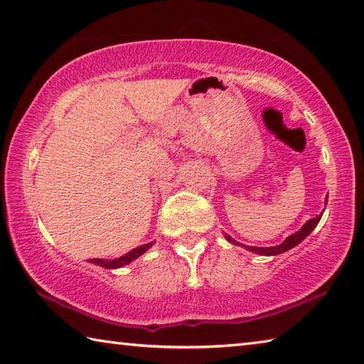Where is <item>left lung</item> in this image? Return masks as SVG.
Wrapping results in <instances>:
<instances>
[{
    "label": "left lung",
    "instance_id": "obj_1",
    "mask_svg": "<svg viewBox=\"0 0 364 364\" xmlns=\"http://www.w3.org/2000/svg\"><path fill=\"white\" fill-rule=\"evenodd\" d=\"M326 201H328V198H326ZM320 218H321V214L317 215V217L311 218V220H307V222L303 225V228L294 232V235L287 237L285 241H284L282 244H280V245H274V247H250V245H244V247H245L247 250H250V252H253V253H258V255H279V253H284V252H287V250H290V249H293L294 245H298L301 241H304V239L311 235L315 226L318 225ZM225 237L228 239V241H230L231 244L241 245V244L236 242L235 239H232V237L228 236V235H225Z\"/></svg>",
    "mask_w": 364,
    "mask_h": 364
}]
</instances>
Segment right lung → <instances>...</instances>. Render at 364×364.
Masks as SVG:
<instances>
[{
    "label": "right lung",
    "mask_w": 364,
    "mask_h": 364,
    "mask_svg": "<svg viewBox=\"0 0 364 364\" xmlns=\"http://www.w3.org/2000/svg\"><path fill=\"white\" fill-rule=\"evenodd\" d=\"M152 244H154V242H149V244H144V245L136 247V249H133L132 252H128L127 255H123V257H120V258H115V259L92 258L90 262H92V263H95V264H98V266L106 267V269H117V267L125 266V264H128V263L134 262L136 258H139L144 252H147V250L150 249V247H152Z\"/></svg>",
    "instance_id": "1"
}]
</instances>
